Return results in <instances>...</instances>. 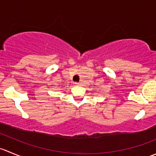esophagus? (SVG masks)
<instances>
[{"instance_id": "1", "label": "esophagus", "mask_w": 156, "mask_h": 156, "mask_svg": "<svg viewBox=\"0 0 156 156\" xmlns=\"http://www.w3.org/2000/svg\"><path fill=\"white\" fill-rule=\"evenodd\" d=\"M75 85H78V86H81V83H75Z\"/></svg>"}]
</instances>
